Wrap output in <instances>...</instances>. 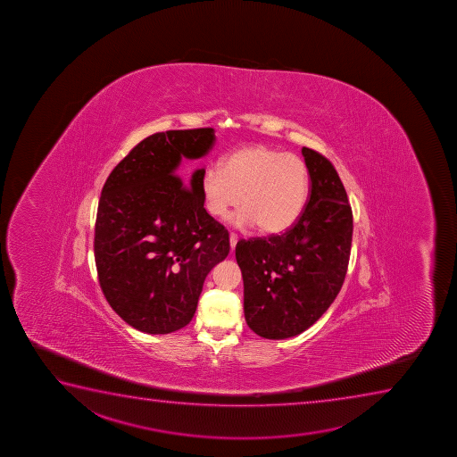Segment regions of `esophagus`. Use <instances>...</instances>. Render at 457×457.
Returning <instances> with one entry per match:
<instances>
[{
  "mask_svg": "<svg viewBox=\"0 0 457 457\" xmlns=\"http://www.w3.org/2000/svg\"><path fill=\"white\" fill-rule=\"evenodd\" d=\"M237 242H238V236L234 234V232H231V234H229V243H231V249L236 247Z\"/></svg>",
  "mask_w": 457,
  "mask_h": 457,
  "instance_id": "34e87169",
  "label": "esophagus"
}]
</instances>
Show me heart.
Returning <instances> with one entry per match:
<instances>
[{
  "label": "heart",
  "mask_w": 457,
  "mask_h": 457,
  "mask_svg": "<svg viewBox=\"0 0 457 457\" xmlns=\"http://www.w3.org/2000/svg\"><path fill=\"white\" fill-rule=\"evenodd\" d=\"M200 188L204 208L223 219L240 204L236 225H257L264 234H279L306 208L311 174L300 156L268 145H251L223 157L220 168L208 167Z\"/></svg>",
  "instance_id": "heart-1"
}]
</instances>
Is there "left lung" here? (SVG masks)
<instances>
[{"mask_svg":"<svg viewBox=\"0 0 457 457\" xmlns=\"http://www.w3.org/2000/svg\"><path fill=\"white\" fill-rule=\"evenodd\" d=\"M311 197L300 219L279 236L240 240L237 263L245 286V318L266 339L300 335L321 318L343 287L353 214L332 162L303 146Z\"/></svg>","mask_w":457,"mask_h":457,"instance_id":"1","label":"left lung"}]
</instances>
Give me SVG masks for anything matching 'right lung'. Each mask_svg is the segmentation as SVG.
<instances>
[{"label": "right lung", "mask_w": 457, "mask_h": 457, "mask_svg": "<svg viewBox=\"0 0 457 457\" xmlns=\"http://www.w3.org/2000/svg\"><path fill=\"white\" fill-rule=\"evenodd\" d=\"M214 140V129L148 136L104 185L97 278L108 304L140 332L165 335L189 324L206 275L229 253V232L204 208V168L178 176L183 159L204 157Z\"/></svg>", "instance_id": "add662e5"}]
</instances>
